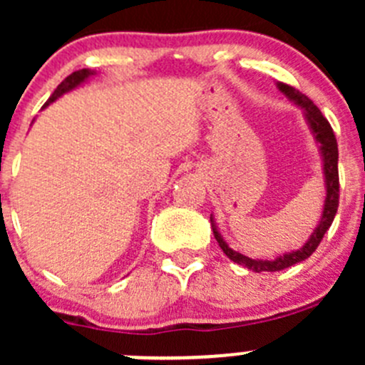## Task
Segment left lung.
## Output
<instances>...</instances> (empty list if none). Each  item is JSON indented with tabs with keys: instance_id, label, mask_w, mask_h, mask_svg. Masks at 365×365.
Listing matches in <instances>:
<instances>
[{
	"instance_id": "1",
	"label": "left lung",
	"mask_w": 365,
	"mask_h": 365,
	"mask_svg": "<svg viewBox=\"0 0 365 365\" xmlns=\"http://www.w3.org/2000/svg\"><path fill=\"white\" fill-rule=\"evenodd\" d=\"M277 90L288 98L289 102L302 108L304 111V118L309 125V130H311L312 138L318 143V152L322 155V164H323V180H325V203H323V212L319 217L318 226L314 227V231L311 233V237L307 238L304 245L295 251H289L284 254H279L274 259H252V257L245 256V254L233 251L230 245L226 244V240L222 238V235L217 230L215 219H213V213L210 215V222H212L213 235H215V240L219 242L220 249L224 254L230 257L231 261L238 264H244L249 270L252 272H279L284 270V268L293 267V264L300 263V261L307 259L312 252L316 251V247L322 242L323 235L329 231V227L332 226L334 217L337 213V206H339V171H337V160H339V152H337V141L336 135H334L332 127L327 121V118L323 116L322 111L312 104V101L309 97H305L304 93L295 90L293 86H288L284 83H277Z\"/></svg>"
}]
</instances>
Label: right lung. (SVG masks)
<instances>
[{
    "label": "right lung",
    "instance_id": "right-lung-1",
    "mask_svg": "<svg viewBox=\"0 0 365 365\" xmlns=\"http://www.w3.org/2000/svg\"><path fill=\"white\" fill-rule=\"evenodd\" d=\"M95 73L97 72H95V70H90V68H81V70H77V72L70 73L68 77H65V79L58 84V88L54 90V93L51 95V98L46 102V104H43L42 109H46L49 104H53V102L56 101V98H60L61 95H65V93H68V91L79 88L81 84L86 83V81L90 79L91 76H95Z\"/></svg>",
    "mask_w": 365,
    "mask_h": 365
}]
</instances>
